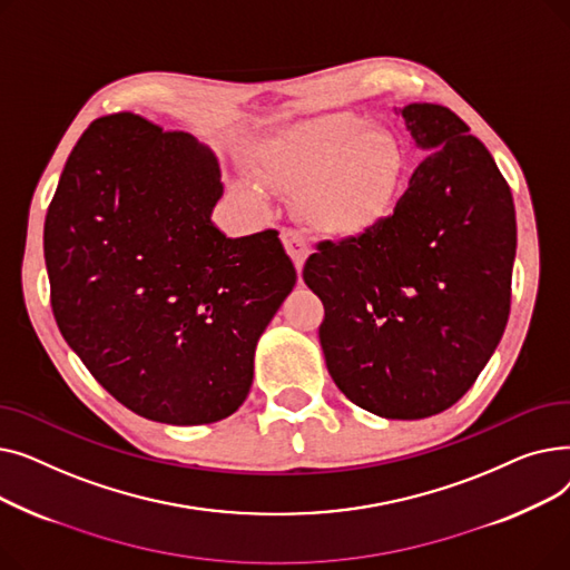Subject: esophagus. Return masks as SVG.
Returning <instances> with one entry per match:
<instances>
[{
	"mask_svg": "<svg viewBox=\"0 0 570 570\" xmlns=\"http://www.w3.org/2000/svg\"><path fill=\"white\" fill-rule=\"evenodd\" d=\"M282 243H284L288 256H291L293 263H295L297 275H301V273H303V265H305V258L309 256L307 239H305L301 233H297V230H293V228H284V230H282Z\"/></svg>",
	"mask_w": 570,
	"mask_h": 570,
	"instance_id": "esophagus-1",
	"label": "esophagus"
}]
</instances>
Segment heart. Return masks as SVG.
<instances>
[{"label":"heart","instance_id":"heart-1","mask_svg":"<svg viewBox=\"0 0 570 570\" xmlns=\"http://www.w3.org/2000/svg\"><path fill=\"white\" fill-rule=\"evenodd\" d=\"M256 170L267 187L301 196V215L314 230L355 237L391 213L402 153L391 131L367 127L361 115L331 112L269 142ZM239 194L263 203L252 185H239Z\"/></svg>","mask_w":570,"mask_h":570}]
</instances>
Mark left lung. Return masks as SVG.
I'll use <instances>...</instances> for the list:
<instances>
[{
	"mask_svg": "<svg viewBox=\"0 0 570 570\" xmlns=\"http://www.w3.org/2000/svg\"><path fill=\"white\" fill-rule=\"evenodd\" d=\"M425 159L393 215L321 243L303 279L321 297L327 372L361 409L417 421L453 406L511 312L515 205L488 147L436 104L397 110Z\"/></svg>",
	"mask_w": 570,
	"mask_h": 570,
	"instance_id": "1",
	"label": "left lung"
}]
</instances>
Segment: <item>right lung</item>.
<instances>
[{"label": "right lung", "instance_id": "right-lung-1", "mask_svg": "<svg viewBox=\"0 0 570 570\" xmlns=\"http://www.w3.org/2000/svg\"><path fill=\"white\" fill-rule=\"evenodd\" d=\"M213 149L117 112L76 142L46 215L59 333L106 391L166 425L217 423L295 286L277 230L226 237Z\"/></svg>", "mask_w": 570, "mask_h": 570}]
</instances>
